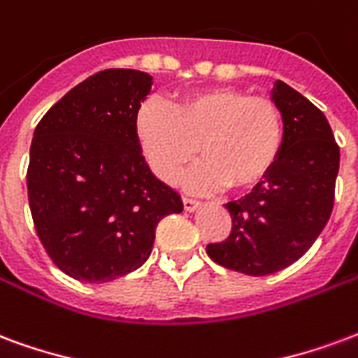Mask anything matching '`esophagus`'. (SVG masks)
<instances>
[{"label": "esophagus", "mask_w": 358, "mask_h": 358, "mask_svg": "<svg viewBox=\"0 0 358 358\" xmlns=\"http://www.w3.org/2000/svg\"><path fill=\"white\" fill-rule=\"evenodd\" d=\"M182 208L187 211H196L200 208V202L192 200V198H182Z\"/></svg>", "instance_id": "obj_1"}]
</instances>
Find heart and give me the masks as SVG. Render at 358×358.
<instances>
[{
  "label": "heart",
  "mask_w": 358,
  "mask_h": 358,
  "mask_svg": "<svg viewBox=\"0 0 358 358\" xmlns=\"http://www.w3.org/2000/svg\"><path fill=\"white\" fill-rule=\"evenodd\" d=\"M141 152L154 176L176 185L196 158L204 162L185 179L190 190L229 185L248 190L265 181L280 156L282 114L267 96L236 87H208L182 95L171 108L148 101L135 118Z\"/></svg>",
  "instance_id": "b5f03b06"
}]
</instances>
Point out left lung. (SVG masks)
Here are the masks:
<instances>
[{"mask_svg": "<svg viewBox=\"0 0 358 358\" xmlns=\"http://www.w3.org/2000/svg\"><path fill=\"white\" fill-rule=\"evenodd\" d=\"M271 101L282 114L280 156L265 181L227 204L233 231L208 255L250 276L273 275L296 263L322 233L334 208L340 147L317 106L276 80Z\"/></svg>", "mask_w": 358, "mask_h": 358, "instance_id": "8db88e82", "label": "left lung"}]
</instances>
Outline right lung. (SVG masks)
<instances>
[{
  "mask_svg": "<svg viewBox=\"0 0 358 358\" xmlns=\"http://www.w3.org/2000/svg\"><path fill=\"white\" fill-rule=\"evenodd\" d=\"M152 76L110 69L76 85L36 127L28 202L57 267L82 282H110L152 252L162 217L181 213L176 190L141 152L135 118Z\"/></svg>",
  "mask_w": 358,
  "mask_h": 358,
  "instance_id": "add662e5",
  "label": "right lung"
}]
</instances>
